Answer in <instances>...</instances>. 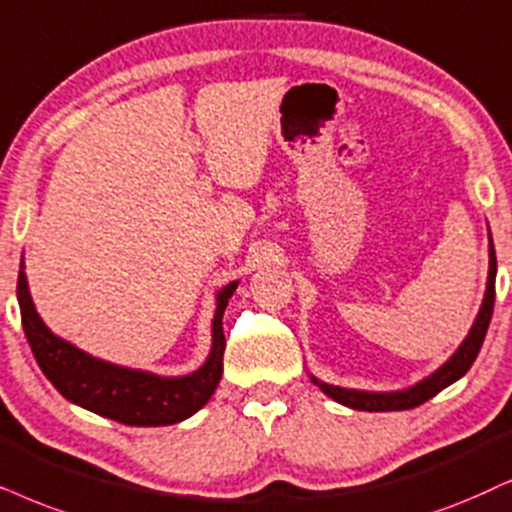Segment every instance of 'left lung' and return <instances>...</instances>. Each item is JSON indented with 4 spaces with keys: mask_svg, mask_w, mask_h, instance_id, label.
Listing matches in <instances>:
<instances>
[{
    "mask_svg": "<svg viewBox=\"0 0 512 512\" xmlns=\"http://www.w3.org/2000/svg\"><path fill=\"white\" fill-rule=\"evenodd\" d=\"M491 238V236H489ZM494 297H496V252L494 245H489V281H487V293H484V302L480 307V314H477L475 323H472L468 338L463 340V345L458 347V352L451 357L446 364L430 375V378L420 380L418 385L409 387V390L401 392H361V390H345V387H335L319 383V380L312 378L316 385L321 387L328 397L338 401V404H345L349 409L357 411H406L416 409V406L425 404V401L435 397L437 392H442L444 387L456 383L458 378H463L472 366V361L480 354V347L484 342V335H487L491 312H494Z\"/></svg>",
    "mask_w": 512,
    "mask_h": 512,
    "instance_id": "obj_1",
    "label": "left lung"
}]
</instances>
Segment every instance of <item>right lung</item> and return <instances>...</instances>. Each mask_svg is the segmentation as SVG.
<instances>
[{"label":"right lung","instance_id":"right-lung-1","mask_svg":"<svg viewBox=\"0 0 512 512\" xmlns=\"http://www.w3.org/2000/svg\"><path fill=\"white\" fill-rule=\"evenodd\" d=\"M236 286L238 283H229L219 290L215 321H212V352L198 371L184 378H160L153 373L108 364L56 338L35 312L23 264L18 271L16 293L21 304L23 331L32 354L42 373L63 397L82 409L118 420L122 425L155 428V425H174L193 416L208 404L212 392L217 390L224 371L222 359L226 347L222 316Z\"/></svg>","mask_w":512,"mask_h":512}]
</instances>
